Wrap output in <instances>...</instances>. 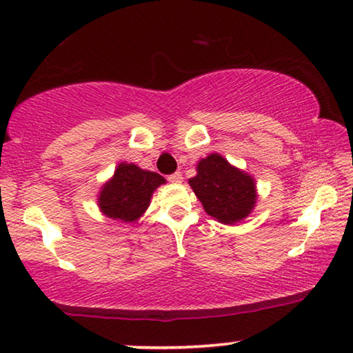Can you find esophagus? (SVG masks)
I'll return each mask as SVG.
<instances>
[{"label":"esophagus","instance_id":"34e87169","mask_svg":"<svg viewBox=\"0 0 353 353\" xmlns=\"http://www.w3.org/2000/svg\"><path fill=\"white\" fill-rule=\"evenodd\" d=\"M168 181H171V182H182V174L181 172H174V174H169L168 176Z\"/></svg>","mask_w":353,"mask_h":353}]
</instances>
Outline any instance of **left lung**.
I'll use <instances>...</instances> for the list:
<instances>
[{"label":"left lung","mask_w":353,"mask_h":353,"mask_svg":"<svg viewBox=\"0 0 353 353\" xmlns=\"http://www.w3.org/2000/svg\"><path fill=\"white\" fill-rule=\"evenodd\" d=\"M189 184L206 213L221 223L234 224L248 216L256 200L255 181L219 154H210L196 166Z\"/></svg>","instance_id":"8db88e82"}]
</instances>
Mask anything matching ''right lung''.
<instances>
[{
    "instance_id": "1",
    "label": "right lung",
    "mask_w": 353,
    "mask_h": 353,
    "mask_svg": "<svg viewBox=\"0 0 353 353\" xmlns=\"http://www.w3.org/2000/svg\"><path fill=\"white\" fill-rule=\"evenodd\" d=\"M164 184L157 172L143 171L135 164L121 163L114 177L100 192V208L108 218L134 223L148 208L153 190Z\"/></svg>"
}]
</instances>
